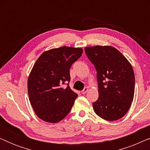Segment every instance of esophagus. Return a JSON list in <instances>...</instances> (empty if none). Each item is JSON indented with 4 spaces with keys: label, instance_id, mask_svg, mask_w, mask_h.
<instances>
[{
    "label": "esophagus",
    "instance_id": "1",
    "mask_svg": "<svg viewBox=\"0 0 150 150\" xmlns=\"http://www.w3.org/2000/svg\"><path fill=\"white\" fill-rule=\"evenodd\" d=\"M87 91H88V88L87 87H85V88H84V89L83 90V91H81V93H83V94H85Z\"/></svg>",
    "mask_w": 150,
    "mask_h": 150
}]
</instances>
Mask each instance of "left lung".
<instances>
[{
	"label": "left lung",
	"instance_id": "left-lung-1",
	"mask_svg": "<svg viewBox=\"0 0 150 150\" xmlns=\"http://www.w3.org/2000/svg\"><path fill=\"white\" fill-rule=\"evenodd\" d=\"M85 53L97 71L99 97L94 112L107 121H115L128 112L134 93V74L127 59L110 46L86 47Z\"/></svg>",
	"mask_w": 150,
	"mask_h": 150
}]
</instances>
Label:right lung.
Here are the masks:
<instances>
[{"instance_id":"add662e5","label":"right lung","mask_w":150,"mask_h":150,"mask_svg":"<svg viewBox=\"0 0 150 150\" xmlns=\"http://www.w3.org/2000/svg\"><path fill=\"white\" fill-rule=\"evenodd\" d=\"M81 48L62 46L45 51L36 61L28 76L29 100L37 116L44 122L57 123L72 108L76 93L62 85L69 83V69L83 54Z\"/></svg>"}]
</instances>
